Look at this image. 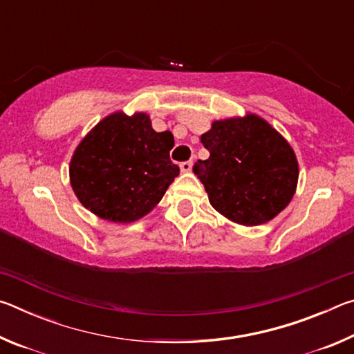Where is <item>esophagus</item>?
<instances>
[{"label":"esophagus","instance_id":"34e87169","mask_svg":"<svg viewBox=\"0 0 354 354\" xmlns=\"http://www.w3.org/2000/svg\"><path fill=\"white\" fill-rule=\"evenodd\" d=\"M179 169H181L183 173H187L192 170V162L190 160H184V162L179 164Z\"/></svg>","mask_w":354,"mask_h":354}]
</instances>
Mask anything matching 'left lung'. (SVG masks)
Instances as JSON below:
<instances>
[{
  "mask_svg": "<svg viewBox=\"0 0 354 354\" xmlns=\"http://www.w3.org/2000/svg\"><path fill=\"white\" fill-rule=\"evenodd\" d=\"M201 142L209 159L196 160L194 171L215 211L254 226L289 205L298 179L297 158L267 122L256 115L214 122Z\"/></svg>",
  "mask_w": 354,
  "mask_h": 354,
  "instance_id": "left-lung-1",
  "label": "left lung"
}]
</instances>
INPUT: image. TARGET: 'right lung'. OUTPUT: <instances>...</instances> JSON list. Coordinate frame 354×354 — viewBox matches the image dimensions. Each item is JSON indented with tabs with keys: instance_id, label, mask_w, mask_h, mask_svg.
Masks as SVG:
<instances>
[{
	"instance_id": "right-lung-1",
	"label": "right lung",
	"mask_w": 354,
	"mask_h": 354,
	"mask_svg": "<svg viewBox=\"0 0 354 354\" xmlns=\"http://www.w3.org/2000/svg\"><path fill=\"white\" fill-rule=\"evenodd\" d=\"M173 145L170 131L156 133L145 113H112L76 148L71 187L98 217L129 223L151 211L179 175Z\"/></svg>"
}]
</instances>
